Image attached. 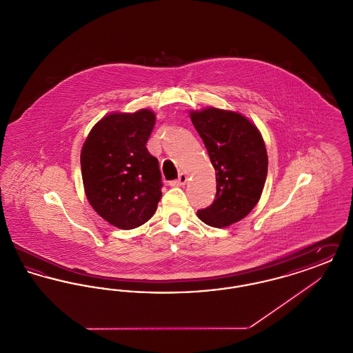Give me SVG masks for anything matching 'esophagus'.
<instances>
[{"label": "esophagus", "instance_id": "obj_1", "mask_svg": "<svg viewBox=\"0 0 353 353\" xmlns=\"http://www.w3.org/2000/svg\"><path fill=\"white\" fill-rule=\"evenodd\" d=\"M186 181H188V176H186L185 173H180V174H179V179H177L176 181H173L172 185H185L186 184Z\"/></svg>", "mask_w": 353, "mask_h": 353}]
</instances>
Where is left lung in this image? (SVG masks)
I'll use <instances>...</instances> for the list:
<instances>
[{"label": "left lung", "mask_w": 353, "mask_h": 353, "mask_svg": "<svg viewBox=\"0 0 353 353\" xmlns=\"http://www.w3.org/2000/svg\"><path fill=\"white\" fill-rule=\"evenodd\" d=\"M190 119L216 169V200L197 212L209 226L245 219L259 201L268 177V152L258 128L233 111L206 108Z\"/></svg>", "instance_id": "8db88e82"}]
</instances>
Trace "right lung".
Returning a JSON list of instances; mask_svg holds the SVG:
<instances>
[{
	"mask_svg": "<svg viewBox=\"0 0 353 353\" xmlns=\"http://www.w3.org/2000/svg\"><path fill=\"white\" fill-rule=\"evenodd\" d=\"M154 114H111L84 141L81 168L85 196L95 212L120 229L151 219L161 199L159 160L147 150Z\"/></svg>",
	"mask_w": 353,
	"mask_h": 353,
	"instance_id": "obj_1",
	"label": "right lung"
}]
</instances>
